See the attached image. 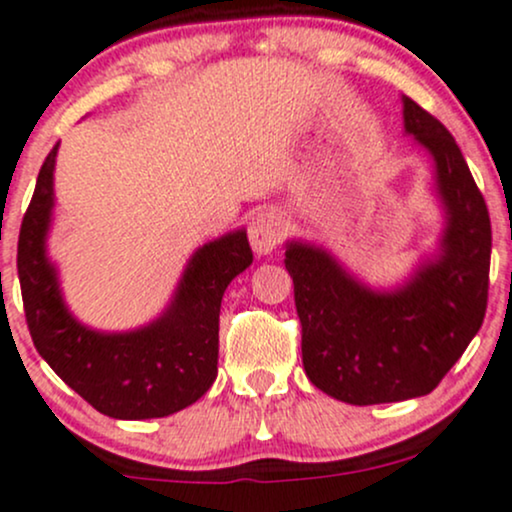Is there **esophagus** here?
Returning a JSON list of instances; mask_svg holds the SVG:
<instances>
[{"instance_id": "obj_1", "label": "esophagus", "mask_w": 512, "mask_h": 512, "mask_svg": "<svg viewBox=\"0 0 512 512\" xmlns=\"http://www.w3.org/2000/svg\"><path fill=\"white\" fill-rule=\"evenodd\" d=\"M247 235H250V245L257 255H269L272 250H277L286 235L282 213L272 209L257 211L255 216H252Z\"/></svg>"}]
</instances>
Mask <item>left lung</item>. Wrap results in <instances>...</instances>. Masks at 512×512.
<instances>
[{"label": "left lung", "instance_id": "obj_1", "mask_svg": "<svg viewBox=\"0 0 512 512\" xmlns=\"http://www.w3.org/2000/svg\"><path fill=\"white\" fill-rule=\"evenodd\" d=\"M403 128L435 160L447 228L440 255L406 284L374 291L323 247L286 245L313 386L352 406L425 396L454 367L486 316L491 218L452 133L403 97Z\"/></svg>", "mask_w": 512, "mask_h": 512}]
</instances>
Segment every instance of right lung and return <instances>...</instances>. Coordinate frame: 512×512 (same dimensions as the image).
<instances>
[{
    "mask_svg": "<svg viewBox=\"0 0 512 512\" xmlns=\"http://www.w3.org/2000/svg\"><path fill=\"white\" fill-rule=\"evenodd\" d=\"M50 150L19 233L21 299L38 355L99 413L119 420L165 418L199 401L218 374V313L228 284L250 267L245 230L194 252L160 318L131 333H99L67 311L46 255L53 216Z\"/></svg>",
    "mask_w": 512,
    "mask_h": 512,
    "instance_id": "1",
    "label": "right lung"
}]
</instances>
